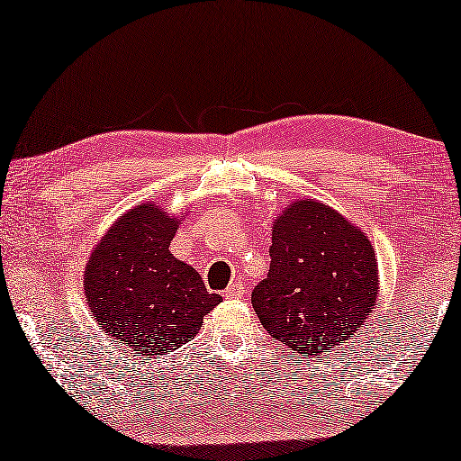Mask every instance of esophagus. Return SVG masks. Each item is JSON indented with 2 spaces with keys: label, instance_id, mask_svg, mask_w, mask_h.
<instances>
[{
  "label": "esophagus",
  "instance_id": "1",
  "mask_svg": "<svg viewBox=\"0 0 461 461\" xmlns=\"http://www.w3.org/2000/svg\"><path fill=\"white\" fill-rule=\"evenodd\" d=\"M222 294L226 296V299H243L245 285H243V282H235V285H230Z\"/></svg>",
  "mask_w": 461,
  "mask_h": 461
}]
</instances>
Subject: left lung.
<instances>
[{
	"mask_svg": "<svg viewBox=\"0 0 461 461\" xmlns=\"http://www.w3.org/2000/svg\"><path fill=\"white\" fill-rule=\"evenodd\" d=\"M270 272L251 303L267 334L303 357L348 344L379 299L371 239L338 210L296 197L272 224Z\"/></svg>",
	"mask_w": 461,
	"mask_h": 461,
	"instance_id": "obj_1",
	"label": "left lung"
}]
</instances>
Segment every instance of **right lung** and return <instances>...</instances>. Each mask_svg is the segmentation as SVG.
I'll return each mask as SVG.
<instances>
[{
  "label": "right lung",
  "mask_w": 461,
  "mask_h": 461,
  "mask_svg": "<svg viewBox=\"0 0 461 461\" xmlns=\"http://www.w3.org/2000/svg\"><path fill=\"white\" fill-rule=\"evenodd\" d=\"M183 218L144 202L117 218L92 249L84 296L104 334L140 363L179 348L222 296L168 249Z\"/></svg>",
  "instance_id": "right-lung-1"
}]
</instances>
